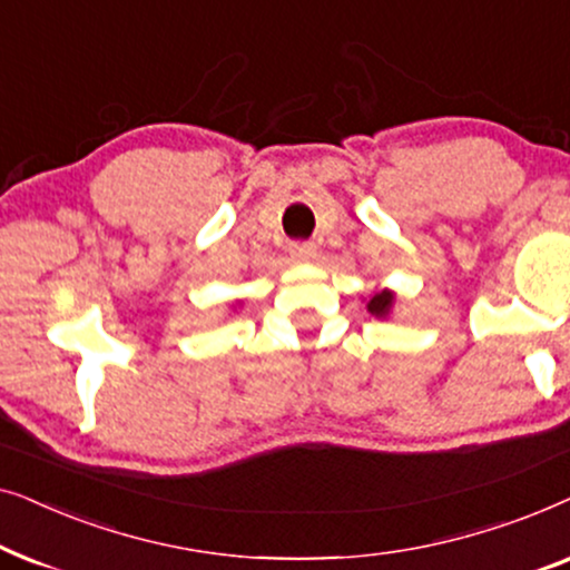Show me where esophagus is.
<instances>
[{
  "label": "esophagus",
  "instance_id": "obj_1",
  "mask_svg": "<svg viewBox=\"0 0 570 570\" xmlns=\"http://www.w3.org/2000/svg\"><path fill=\"white\" fill-rule=\"evenodd\" d=\"M316 256V246L308 244V240H295L291 244V259L298 262V264H306Z\"/></svg>",
  "mask_w": 570,
  "mask_h": 570
}]
</instances>
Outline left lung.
Listing matches in <instances>:
<instances>
[{"label": "left lung", "mask_w": 570, "mask_h": 570, "mask_svg": "<svg viewBox=\"0 0 570 570\" xmlns=\"http://www.w3.org/2000/svg\"><path fill=\"white\" fill-rule=\"evenodd\" d=\"M392 306H394V293L392 291L373 293L371 301H368V311L379 318H386L389 311H392Z\"/></svg>", "instance_id": "obj_1"}]
</instances>
